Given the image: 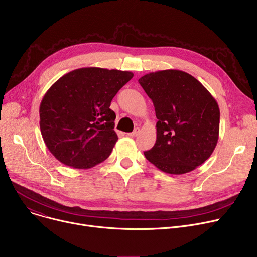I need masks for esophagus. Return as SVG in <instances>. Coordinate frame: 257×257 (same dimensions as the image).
Returning a JSON list of instances; mask_svg holds the SVG:
<instances>
[{
    "mask_svg": "<svg viewBox=\"0 0 257 257\" xmlns=\"http://www.w3.org/2000/svg\"><path fill=\"white\" fill-rule=\"evenodd\" d=\"M141 132V129L140 128H135L133 132H130V133H127V135L129 136V138H135V136H138Z\"/></svg>",
    "mask_w": 257,
    "mask_h": 257,
    "instance_id": "esophagus-1",
    "label": "esophagus"
}]
</instances>
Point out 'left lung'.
I'll return each instance as SVG.
<instances>
[{"label":"left lung","instance_id":"left-lung-1","mask_svg":"<svg viewBox=\"0 0 257 257\" xmlns=\"http://www.w3.org/2000/svg\"><path fill=\"white\" fill-rule=\"evenodd\" d=\"M155 107L157 139L145 152L161 172L183 175L201 165L214 152L219 139L217 101L189 73L168 69L139 79Z\"/></svg>","mask_w":257,"mask_h":257}]
</instances>
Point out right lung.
<instances>
[{"label":"right lung","mask_w":257,"mask_h":257,"mask_svg":"<svg viewBox=\"0 0 257 257\" xmlns=\"http://www.w3.org/2000/svg\"><path fill=\"white\" fill-rule=\"evenodd\" d=\"M132 77L130 71L79 68L47 90L39 108L40 130L60 162L87 169L108 158L117 141L110 102Z\"/></svg>","instance_id":"add662e5"}]
</instances>
